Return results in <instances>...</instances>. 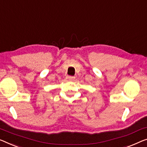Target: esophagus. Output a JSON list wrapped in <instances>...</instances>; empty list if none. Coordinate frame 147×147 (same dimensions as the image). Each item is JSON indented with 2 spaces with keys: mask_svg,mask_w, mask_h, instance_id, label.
<instances>
[{
  "mask_svg": "<svg viewBox=\"0 0 147 147\" xmlns=\"http://www.w3.org/2000/svg\"><path fill=\"white\" fill-rule=\"evenodd\" d=\"M69 80H70V81H74V79H75V77H74V76H69Z\"/></svg>",
  "mask_w": 147,
  "mask_h": 147,
  "instance_id": "1",
  "label": "esophagus"
}]
</instances>
